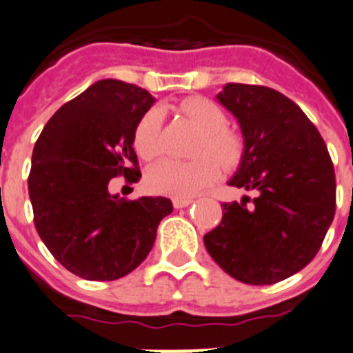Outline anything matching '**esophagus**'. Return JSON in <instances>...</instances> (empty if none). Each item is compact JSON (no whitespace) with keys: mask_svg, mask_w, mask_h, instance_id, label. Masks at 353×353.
Listing matches in <instances>:
<instances>
[{"mask_svg":"<svg viewBox=\"0 0 353 353\" xmlns=\"http://www.w3.org/2000/svg\"><path fill=\"white\" fill-rule=\"evenodd\" d=\"M191 203H193V200H191V198H174L172 200L174 208H184Z\"/></svg>","mask_w":353,"mask_h":353,"instance_id":"1","label":"esophagus"}]
</instances>
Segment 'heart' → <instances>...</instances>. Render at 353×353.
<instances>
[{"instance_id": "1", "label": "heart", "mask_w": 353, "mask_h": 353, "mask_svg": "<svg viewBox=\"0 0 353 353\" xmlns=\"http://www.w3.org/2000/svg\"><path fill=\"white\" fill-rule=\"evenodd\" d=\"M179 110L201 131L194 148L200 159L193 162L165 159L150 167L145 183L150 191L176 198H190L215 183L224 169H234L245 157V138L228 128L221 107L203 97H190L179 103ZM162 112L150 108L139 117L132 132V145L139 157L152 160L162 153Z\"/></svg>"}]
</instances>
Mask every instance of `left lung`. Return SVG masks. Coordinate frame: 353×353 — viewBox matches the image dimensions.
Wrapping results in <instances>:
<instances>
[{"mask_svg":"<svg viewBox=\"0 0 353 353\" xmlns=\"http://www.w3.org/2000/svg\"><path fill=\"white\" fill-rule=\"evenodd\" d=\"M217 100L238 119L245 157L229 186L255 191L222 203L203 236L212 259L238 281L274 285L317 255L336 210L330 152L302 108L279 91L229 82Z\"/></svg>","mask_w":353,"mask_h":353,"instance_id":"obj_1","label":"left lung"}]
</instances>
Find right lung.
<instances>
[{"instance_id": "add662e5", "label": "right lung", "mask_w": 353, "mask_h": 353, "mask_svg": "<svg viewBox=\"0 0 353 353\" xmlns=\"http://www.w3.org/2000/svg\"><path fill=\"white\" fill-rule=\"evenodd\" d=\"M153 101L143 88L103 79L61 105L37 138L29 172L34 224L51 255L79 278L114 281L134 271L172 212L169 198L108 193L114 177H141L132 132Z\"/></svg>"}]
</instances>
